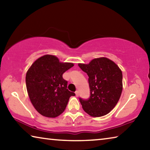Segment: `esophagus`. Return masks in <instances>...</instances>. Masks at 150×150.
<instances>
[{"label": "esophagus", "mask_w": 150, "mask_h": 150, "mask_svg": "<svg viewBox=\"0 0 150 150\" xmlns=\"http://www.w3.org/2000/svg\"><path fill=\"white\" fill-rule=\"evenodd\" d=\"M75 95H76V96H79V91H76Z\"/></svg>", "instance_id": "1"}]
</instances>
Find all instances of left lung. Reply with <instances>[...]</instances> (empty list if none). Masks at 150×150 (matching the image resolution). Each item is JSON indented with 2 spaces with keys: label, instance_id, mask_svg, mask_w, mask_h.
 I'll list each match as a JSON object with an SVG mask.
<instances>
[{
  "label": "left lung",
  "instance_id": "obj_1",
  "mask_svg": "<svg viewBox=\"0 0 150 150\" xmlns=\"http://www.w3.org/2000/svg\"><path fill=\"white\" fill-rule=\"evenodd\" d=\"M78 65L88 76L91 96L80 98L83 110L93 117L107 115L115 107L122 91V72L108 58L98 57Z\"/></svg>",
  "mask_w": 150,
  "mask_h": 150
}]
</instances>
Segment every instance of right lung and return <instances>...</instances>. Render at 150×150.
<instances>
[{
  "mask_svg": "<svg viewBox=\"0 0 150 150\" xmlns=\"http://www.w3.org/2000/svg\"><path fill=\"white\" fill-rule=\"evenodd\" d=\"M74 63L60 62L53 55H44L30 66L26 75L27 92L35 110L42 116L55 118L63 112L74 93L67 88L63 74Z\"/></svg>",
  "mask_w": 150,
  "mask_h": 150,
  "instance_id": "obj_1",
  "label": "right lung"
}]
</instances>
